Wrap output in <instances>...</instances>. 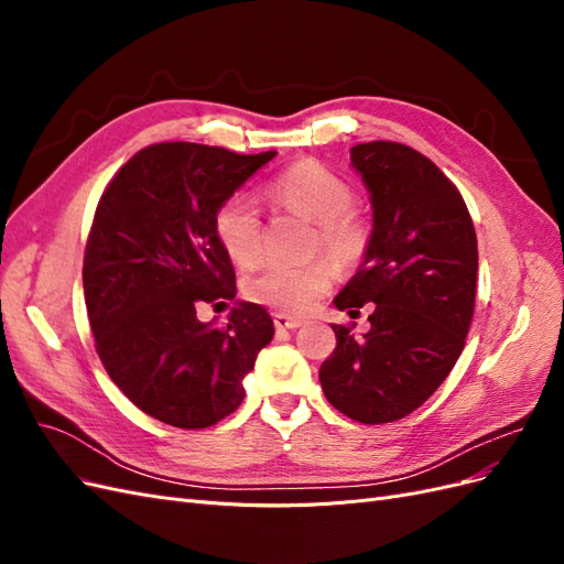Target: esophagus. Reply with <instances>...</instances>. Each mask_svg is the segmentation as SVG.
<instances>
[{"label":"esophagus","instance_id":"34e87169","mask_svg":"<svg viewBox=\"0 0 564 564\" xmlns=\"http://www.w3.org/2000/svg\"><path fill=\"white\" fill-rule=\"evenodd\" d=\"M272 322H275V329L278 332H289V329H299L303 319L299 317H292V315H284V313H278L275 317H272Z\"/></svg>","mask_w":564,"mask_h":564}]
</instances>
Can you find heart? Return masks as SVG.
I'll return each instance as SVG.
<instances>
[{"label": "heart", "instance_id": "b5f03b06", "mask_svg": "<svg viewBox=\"0 0 564 564\" xmlns=\"http://www.w3.org/2000/svg\"><path fill=\"white\" fill-rule=\"evenodd\" d=\"M270 193L286 209L317 224L315 247L327 251L338 265L355 263L367 249L369 230L348 212L352 187L319 162L305 160L289 166L270 185ZM218 245L237 265H251L261 259L263 224L256 202L249 195H230L214 216ZM334 278L327 259L305 263H263L245 280L247 299L289 315L308 313L327 292Z\"/></svg>", "mask_w": 564, "mask_h": 564}]
</instances>
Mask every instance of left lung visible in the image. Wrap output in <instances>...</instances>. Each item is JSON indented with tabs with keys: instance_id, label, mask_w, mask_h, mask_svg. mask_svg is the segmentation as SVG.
I'll use <instances>...</instances> for the list:
<instances>
[{
	"instance_id": "obj_1",
	"label": "left lung",
	"mask_w": 564,
	"mask_h": 564,
	"mask_svg": "<svg viewBox=\"0 0 564 564\" xmlns=\"http://www.w3.org/2000/svg\"><path fill=\"white\" fill-rule=\"evenodd\" d=\"M371 202V235L334 299L350 315L373 303L369 332L332 324L336 348L319 367L324 395L352 421L412 414L449 377L475 308L477 237L454 183L421 152L371 141L350 148Z\"/></svg>"
}]
</instances>
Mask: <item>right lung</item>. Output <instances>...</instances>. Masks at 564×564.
Wrapping results in <instances>:
<instances>
[{
  "mask_svg": "<svg viewBox=\"0 0 564 564\" xmlns=\"http://www.w3.org/2000/svg\"><path fill=\"white\" fill-rule=\"evenodd\" d=\"M278 152L199 143L148 145L98 202L84 251V301L100 362L141 409L176 429H209L245 400V377L275 336L268 311L236 301L229 324L196 319L235 300L216 209Z\"/></svg>",
  "mask_w": 564,
  "mask_h": 564,
  "instance_id": "add662e5",
  "label": "right lung"
}]
</instances>
